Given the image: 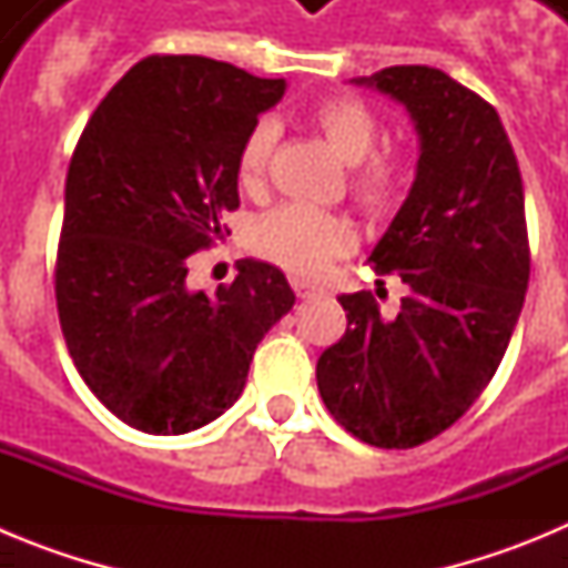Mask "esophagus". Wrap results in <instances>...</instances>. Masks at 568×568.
Wrapping results in <instances>:
<instances>
[{
    "instance_id": "1",
    "label": "esophagus",
    "mask_w": 568,
    "mask_h": 568,
    "mask_svg": "<svg viewBox=\"0 0 568 568\" xmlns=\"http://www.w3.org/2000/svg\"><path fill=\"white\" fill-rule=\"evenodd\" d=\"M293 290L298 298H318V295L327 293L324 287H318V284H310V281H304V278H293Z\"/></svg>"
}]
</instances>
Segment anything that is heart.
Here are the masks:
<instances>
[{
	"mask_svg": "<svg viewBox=\"0 0 568 568\" xmlns=\"http://www.w3.org/2000/svg\"><path fill=\"white\" fill-rule=\"evenodd\" d=\"M315 128L327 139L341 162L353 168L349 190L355 202L369 213H381L395 202L400 184L398 164L373 155L378 144V119L358 99H327L310 113ZM275 124L261 119L244 135L235 159L241 190L255 193L264 184ZM353 227L333 213L307 204H281L255 227V250L295 275H318L329 258L353 247Z\"/></svg>",
	"mask_w": 568,
	"mask_h": 568,
	"instance_id": "obj_1",
	"label": "heart"
}]
</instances>
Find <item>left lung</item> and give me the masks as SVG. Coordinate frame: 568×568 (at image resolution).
<instances>
[{
  "label": "left lung",
  "instance_id": "left-lung-1",
  "mask_svg": "<svg viewBox=\"0 0 568 568\" xmlns=\"http://www.w3.org/2000/svg\"><path fill=\"white\" fill-rule=\"evenodd\" d=\"M404 104L418 130L415 182L375 244V273L409 293L384 318L341 295L346 333L315 366L346 433L381 449L435 438L469 409L509 346L529 287L524 182L498 110L426 64L353 79Z\"/></svg>",
  "mask_w": 568,
  "mask_h": 568
}]
</instances>
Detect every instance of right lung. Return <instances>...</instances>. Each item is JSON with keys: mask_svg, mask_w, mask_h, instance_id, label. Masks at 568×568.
<instances>
[{"mask_svg": "<svg viewBox=\"0 0 568 568\" xmlns=\"http://www.w3.org/2000/svg\"><path fill=\"white\" fill-rule=\"evenodd\" d=\"M287 90L207 57H148L79 139L64 182L57 307L79 375L115 418L184 435L239 400L255 346L295 293L241 258L233 284L190 290L187 258L230 235L235 159Z\"/></svg>", "mask_w": 568, "mask_h": 568, "instance_id": "obj_1", "label": "right lung"}]
</instances>
